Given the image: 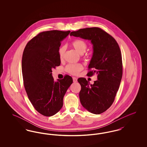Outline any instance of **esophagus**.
Here are the masks:
<instances>
[{"label": "esophagus", "mask_w": 147, "mask_h": 147, "mask_svg": "<svg viewBox=\"0 0 147 147\" xmlns=\"http://www.w3.org/2000/svg\"><path fill=\"white\" fill-rule=\"evenodd\" d=\"M73 82L74 83H76V82H77V78H76V77H73Z\"/></svg>", "instance_id": "esophagus-1"}]
</instances>
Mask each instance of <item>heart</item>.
<instances>
[{"mask_svg": "<svg viewBox=\"0 0 147 147\" xmlns=\"http://www.w3.org/2000/svg\"><path fill=\"white\" fill-rule=\"evenodd\" d=\"M71 46L80 55L83 54L88 49V44L83 40L77 39L74 40L70 43ZM65 52V47L64 46L61 47L58 49V55L61 60L64 58ZM83 66L80 63L70 64L66 66L65 69L67 72L71 75L77 76L83 70Z\"/></svg>", "mask_w": 147, "mask_h": 147, "instance_id": "obj_1", "label": "heart"}]
</instances>
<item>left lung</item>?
Listing matches in <instances>:
<instances>
[{
	"label": "left lung",
	"mask_w": 147,
	"mask_h": 147,
	"mask_svg": "<svg viewBox=\"0 0 147 147\" xmlns=\"http://www.w3.org/2000/svg\"><path fill=\"white\" fill-rule=\"evenodd\" d=\"M70 36L90 40L93 55L88 66L87 76L96 74L94 83L84 78L78 82L81 85L80 101L85 109L94 114H100L112 105L119 90L122 77V61L119 45L112 36L99 28L79 29Z\"/></svg>",
	"instance_id": "obj_1"
}]
</instances>
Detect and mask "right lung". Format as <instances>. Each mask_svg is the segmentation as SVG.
I'll return each mask as SVG.
<instances>
[{
  "label": "right lung",
  "mask_w": 147,
  "mask_h": 147,
  "mask_svg": "<svg viewBox=\"0 0 147 147\" xmlns=\"http://www.w3.org/2000/svg\"><path fill=\"white\" fill-rule=\"evenodd\" d=\"M70 31L51 30L39 33L27 43L22 57L24 85L35 110L45 116H52L63 105V97L73 83L65 75L55 82L52 69L59 66L58 49Z\"/></svg>",
  "instance_id": "1"
}]
</instances>
